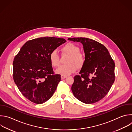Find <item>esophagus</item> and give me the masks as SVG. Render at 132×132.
<instances>
[{
	"mask_svg": "<svg viewBox=\"0 0 132 132\" xmlns=\"http://www.w3.org/2000/svg\"><path fill=\"white\" fill-rule=\"evenodd\" d=\"M67 78V76H61V79H65V78Z\"/></svg>",
	"mask_w": 132,
	"mask_h": 132,
	"instance_id": "esophagus-1",
	"label": "esophagus"
}]
</instances>
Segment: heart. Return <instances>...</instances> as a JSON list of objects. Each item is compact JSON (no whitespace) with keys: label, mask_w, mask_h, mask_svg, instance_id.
I'll list each match as a JSON object with an SVG mask.
<instances>
[{"label":"heart","mask_w":132,"mask_h":132,"mask_svg":"<svg viewBox=\"0 0 132 132\" xmlns=\"http://www.w3.org/2000/svg\"><path fill=\"white\" fill-rule=\"evenodd\" d=\"M64 53L69 55L66 63L67 64L61 65L56 70V72L62 76H68L74 72L77 67L81 68L85 63V57L81 53L79 47L72 43H67L62 48ZM49 59L52 65L58 67L60 64V56L57 51L55 49L50 53Z\"/></svg>","instance_id":"b5f03b06"}]
</instances>
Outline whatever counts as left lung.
Wrapping results in <instances>:
<instances>
[{
  "label": "left lung",
  "mask_w": 132,
  "mask_h": 132,
  "mask_svg": "<svg viewBox=\"0 0 132 132\" xmlns=\"http://www.w3.org/2000/svg\"><path fill=\"white\" fill-rule=\"evenodd\" d=\"M83 46L85 63L74 77L71 90L75 97L85 104H93L103 98L109 91L114 79V61L102 44L87 38H69Z\"/></svg>",
  "instance_id": "left-lung-1"
}]
</instances>
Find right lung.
<instances>
[{
  "instance_id": "right-lung-1",
  "label": "right lung",
  "mask_w": 132,
  "mask_h": 132,
  "mask_svg": "<svg viewBox=\"0 0 132 132\" xmlns=\"http://www.w3.org/2000/svg\"><path fill=\"white\" fill-rule=\"evenodd\" d=\"M65 42V39L55 37L34 39L27 41L15 56L14 81L23 95L31 102L41 104L55 91L61 77L54 73L49 55Z\"/></svg>"
}]
</instances>
